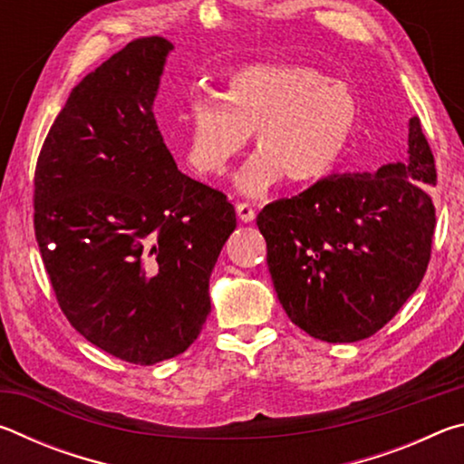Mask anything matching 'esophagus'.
Returning <instances> with one entry per match:
<instances>
[{"label": "esophagus", "mask_w": 464, "mask_h": 464, "mask_svg": "<svg viewBox=\"0 0 464 464\" xmlns=\"http://www.w3.org/2000/svg\"><path fill=\"white\" fill-rule=\"evenodd\" d=\"M237 217L241 223H251L256 218V210L249 202H239L237 204Z\"/></svg>", "instance_id": "obj_1"}]
</instances>
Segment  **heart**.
Listing matches in <instances>:
<instances>
[{"mask_svg": "<svg viewBox=\"0 0 464 464\" xmlns=\"http://www.w3.org/2000/svg\"><path fill=\"white\" fill-rule=\"evenodd\" d=\"M360 122L348 85L309 67L247 65L225 77L218 100L188 110V161L202 176H221L254 132L260 149L235 176L247 196H264L288 178L313 184L332 171Z\"/></svg>", "mask_w": 464, "mask_h": 464, "instance_id": "obj_1", "label": "heart"}]
</instances>
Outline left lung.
Masks as SVG:
<instances>
[{
  "label": "left lung",
  "mask_w": 464,
  "mask_h": 464,
  "mask_svg": "<svg viewBox=\"0 0 464 464\" xmlns=\"http://www.w3.org/2000/svg\"><path fill=\"white\" fill-rule=\"evenodd\" d=\"M407 145L403 161L374 174L327 176L257 215L282 309L317 340L374 335L426 274L436 166L418 116L410 119Z\"/></svg>",
  "instance_id": "1"
}]
</instances>
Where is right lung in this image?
Wrapping results in <instances>:
<instances>
[{
    "mask_svg": "<svg viewBox=\"0 0 464 464\" xmlns=\"http://www.w3.org/2000/svg\"><path fill=\"white\" fill-rule=\"evenodd\" d=\"M174 44L137 38L83 77L44 139L34 231L61 311L85 340L149 366L182 354L237 227L223 192L178 169L153 116Z\"/></svg>",
    "mask_w": 464,
    "mask_h": 464,
    "instance_id": "right-lung-1",
    "label": "right lung"
}]
</instances>
